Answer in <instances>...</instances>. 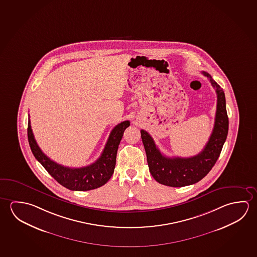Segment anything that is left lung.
Listing matches in <instances>:
<instances>
[{
	"mask_svg": "<svg viewBox=\"0 0 257 257\" xmlns=\"http://www.w3.org/2000/svg\"><path fill=\"white\" fill-rule=\"evenodd\" d=\"M202 73L210 80L217 93L214 127L210 139L202 152L190 158L166 157L156 146L152 136L146 131L141 130L149 169L156 181L161 185L182 187L202 180L219 159L224 143L227 139L228 117L225 94L222 88L217 84L208 72H202Z\"/></svg>",
	"mask_w": 257,
	"mask_h": 257,
	"instance_id": "obj_1",
	"label": "left lung"
}]
</instances>
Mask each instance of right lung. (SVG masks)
<instances>
[{
    "label": "right lung",
    "mask_w": 257,
    "mask_h": 257,
    "mask_svg": "<svg viewBox=\"0 0 257 257\" xmlns=\"http://www.w3.org/2000/svg\"><path fill=\"white\" fill-rule=\"evenodd\" d=\"M129 125L130 122L124 121L114 126L98 160L93 164L78 169L57 164L41 151L35 140L30 120L28 124V138L35 158L60 185L72 191H88L105 185L112 177L116 162L118 145L122 140L123 132Z\"/></svg>",
    "instance_id": "1"
}]
</instances>
